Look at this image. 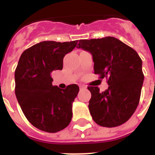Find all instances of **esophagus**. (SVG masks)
I'll list each match as a JSON object with an SVG mask.
<instances>
[{
	"label": "esophagus",
	"instance_id": "1",
	"mask_svg": "<svg viewBox=\"0 0 155 155\" xmlns=\"http://www.w3.org/2000/svg\"><path fill=\"white\" fill-rule=\"evenodd\" d=\"M79 88H80V90H83V89H86L87 87L85 85H79Z\"/></svg>",
	"mask_w": 155,
	"mask_h": 155
}]
</instances>
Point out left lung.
Returning a JSON list of instances; mask_svg holds the SVG:
<instances>
[{"mask_svg": "<svg viewBox=\"0 0 155 155\" xmlns=\"http://www.w3.org/2000/svg\"><path fill=\"white\" fill-rule=\"evenodd\" d=\"M77 48L91 54L95 74L108 79V89L88 86L91 97L89 111L99 125L114 127L125 123L137 109L144 75L137 51L112 37L80 40Z\"/></svg>", "mask_w": 155, "mask_h": 155, "instance_id": "left-lung-1", "label": "left lung"}]
</instances>
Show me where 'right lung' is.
Masks as SVG:
<instances>
[{"instance_id":"1","label":"right lung","mask_w":155,"mask_h":155,"mask_svg":"<svg viewBox=\"0 0 155 155\" xmlns=\"http://www.w3.org/2000/svg\"><path fill=\"white\" fill-rule=\"evenodd\" d=\"M71 42L43 41L23 51L15 71V93L26 118L48 133L64 129L73 116L72 104L79 91L76 84L53 86L51 72L63 68V58L76 47Z\"/></svg>"}]
</instances>
